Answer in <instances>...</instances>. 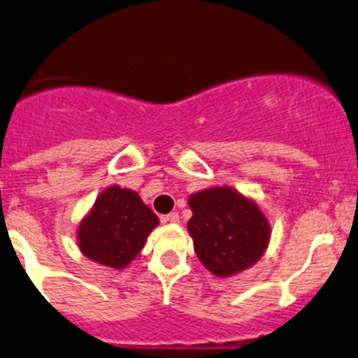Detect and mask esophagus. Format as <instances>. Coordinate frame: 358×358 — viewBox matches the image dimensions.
Wrapping results in <instances>:
<instances>
[{"mask_svg":"<svg viewBox=\"0 0 358 358\" xmlns=\"http://www.w3.org/2000/svg\"><path fill=\"white\" fill-rule=\"evenodd\" d=\"M164 224H179V213H169L162 217Z\"/></svg>","mask_w":358,"mask_h":358,"instance_id":"1","label":"esophagus"}]
</instances>
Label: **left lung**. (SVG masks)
<instances>
[{"label":"left lung","mask_w":358,"mask_h":358,"mask_svg":"<svg viewBox=\"0 0 358 358\" xmlns=\"http://www.w3.org/2000/svg\"><path fill=\"white\" fill-rule=\"evenodd\" d=\"M187 205L196 256L215 276L242 273L266 252L271 225L256 199L230 186H213L191 194Z\"/></svg>","instance_id":"left-lung-1"}]
</instances>
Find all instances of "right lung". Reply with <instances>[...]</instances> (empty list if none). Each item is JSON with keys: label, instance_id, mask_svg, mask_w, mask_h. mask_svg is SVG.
<instances>
[{"label": "right lung", "instance_id": "1", "mask_svg": "<svg viewBox=\"0 0 358 358\" xmlns=\"http://www.w3.org/2000/svg\"><path fill=\"white\" fill-rule=\"evenodd\" d=\"M157 225L159 217L136 191L114 184L97 196L90 211L80 220L76 244L94 263L124 270L140 255Z\"/></svg>", "mask_w": 358, "mask_h": 358}]
</instances>
